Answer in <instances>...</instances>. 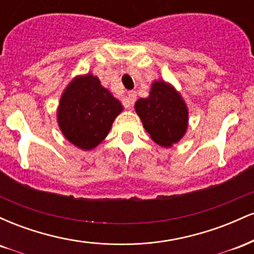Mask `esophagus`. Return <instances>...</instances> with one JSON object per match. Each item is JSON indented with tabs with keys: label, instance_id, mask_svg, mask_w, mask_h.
<instances>
[{
	"label": "esophagus",
	"instance_id": "esophagus-1",
	"mask_svg": "<svg viewBox=\"0 0 254 254\" xmlns=\"http://www.w3.org/2000/svg\"><path fill=\"white\" fill-rule=\"evenodd\" d=\"M135 101H136V92L131 90V92L127 93V98H125V100H124L125 107H127V109H131V107L133 106V104H135Z\"/></svg>",
	"mask_w": 254,
	"mask_h": 254
}]
</instances>
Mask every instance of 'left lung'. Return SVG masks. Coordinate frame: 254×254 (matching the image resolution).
I'll return each instance as SVG.
<instances>
[{
	"instance_id": "left-lung-1",
	"label": "left lung",
	"mask_w": 254,
	"mask_h": 254,
	"mask_svg": "<svg viewBox=\"0 0 254 254\" xmlns=\"http://www.w3.org/2000/svg\"><path fill=\"white\" fill-rule=\"evenodd\" d=\"M135 110L153 141L162 147L177 143L188 127V109L182 97L164 81L154 82L149 97L138 99Z\"/></svg>"
}]
</instances>
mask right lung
Returning <instances> with one entry per match:
<instances>
[{
    "mask_svg": "<svg viewBox=\"0 0 254 254\" xmlns=\"http://www.w3.org/2000/svg\"><path fill=\"white\" fill-rule=\"evenodd\" d=\"M123 107L100 84L86 75L72 80L64 90L58 107V125L63 135L81 149H93L107 136Z\"/></svg>",
    "mask_w": 254,
    "mask_h": 254,
    "instance_id": "right-lung-1",
    "label": "right lung"
}]
</instances>
